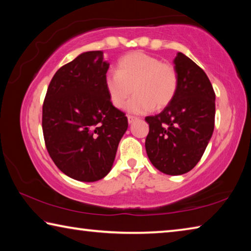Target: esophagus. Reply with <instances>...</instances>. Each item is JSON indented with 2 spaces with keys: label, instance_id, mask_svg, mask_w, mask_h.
Segmentation results:
<instances>
[{
  "label": "esophagus",
  "instance_id": "34e87169",
  "mask_svg": "<svg viewBox=\"0 0 251 251\" xmlns=\"http://www.w3.org/2000/svg\"><path fill=\"white\" fill-rule=\"evenodd\" d=\"M127 120H128V123H129V124H131V123H134L136 120H137V117L128 115V116H127Z\"/></svg>",
  "mask_w": 251,
  "mask_h": 251
}]
</instances>
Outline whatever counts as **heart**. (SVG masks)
<instances>
[{"mask_svg":"<svg viewBox=\"0 0 251 251\" xmlns=\"http://www.w3.org/2000/svg\"><path fill=\"white\" fill-rule=\"evenodd\" d=\"M104 84L110 103L116 108L124 107L134 90L136 95L127 104V109L144 114L172 103L178 88V74L171 63L136 50L120 58L116 73H107Z\"/></svg>","mask_w":251,"mask_h":251,"instance_id":"heart-1","label":"heart"}]
</instances>
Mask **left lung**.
I'll use <instances>...</instances> for the list:
<instances>
[{
    "mask_svg": "<svg viewBox=\"0 0 251 251\" xmlns=\"http://www.w3.org/2000/svg\"><path fill=\"white\" fill-rule=\"evenodd\" d=\"M174 64L178 88L172 103L150 124L145 147L151 164L167 175H182L196 166L209 143L215 126V92L196 63L177 53Z\"/></svg>",
    "mask_w": 251,
    "mask_h": 251,
    "instance_id": "left-lung-1",
    "label": "left lung"
}]
</instances>
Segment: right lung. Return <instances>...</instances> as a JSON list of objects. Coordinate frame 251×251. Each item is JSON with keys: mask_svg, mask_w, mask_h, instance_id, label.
Listing matches in <instances>:
<instances>
[{"mask_svg": "<svg viewBox=\"0 0 251 251\" xmlns=\"http://www.w3.org/2000/svg\"><path fill=\"white\" fill-rule=\"evenodd\" d=\"M108 67L101 50L82 53L55 73L45 95L46 150L59 171L79 181L107 175L128 127L105 90Z\"/></svg>", "mask_w": 251, "mask_h": 251, "instance_id": "obj_1", "label": "right lung"}]
</instances>
